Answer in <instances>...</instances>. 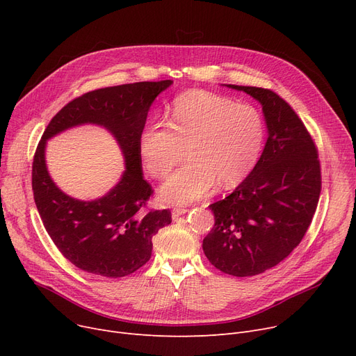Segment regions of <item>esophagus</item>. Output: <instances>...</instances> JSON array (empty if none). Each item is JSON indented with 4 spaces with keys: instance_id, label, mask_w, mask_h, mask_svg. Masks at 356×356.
<instances>
[{
    "instance_id": "esophagus-1",
    "label": "esophagus",
    "mask_w": 356,
    "mask_h": 356,
    "mask_svg": "<svg viewBox=\"0 0 356 356\" xmlns=\"http://www.w3.org/2000/svg\"><path fill=\"white\" fill-rule=\"evenodd\" d=\"M189 212V209H186V208H175L173 211H172V216H173V219H177L179 216H181V215H184V213H188Z\"/></svg>"
}]
</instances>
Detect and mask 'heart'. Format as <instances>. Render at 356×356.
<instances>
[{
	"label": "heart",
	"instance_id": "1",
	"mask_svg": "<svg viewBox=\"0 0 356 356\" xmlns=\"http://www.w3.org/2000/svg\"><path fill=\"white\" fill-rule=\"evenodd\" d=\"M266 124L245 104L204 90L179 97L168 118L148 124L138 149L148 173L164 179L186 156L189 163L160 191L164 202L184 204L209 195L219 181L223 188L244 181L263 152Z\"/></svg>",
	"mask_w": 356,
	"mask_h": 356
}]
</instances>
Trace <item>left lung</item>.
I'll return each mask as SVG.
<instances>
[{"mask_svg":"<svg viewBox=\"0 0 356 356\" xmlns=\"http://www.w3.org/2000/svg\"><path fill=\"white\" fill-rule=\"evenodd\" d=\"M263 106L267 141L250 176L212 203L203 252L218 270L251 277L277 266L303 239L321 196L317 149L293 108L270 89L225 85Z\"/></svg>","mask_w":356,"mask_h":356,"instance_id":"left-lung-1","label":"left lung"}]
</instances>
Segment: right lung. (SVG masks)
Segmentation results:
<instances>
[{
    "label": "right lung",
    "instance_id": "obj_1",
    "mask_svg": "<svg viewBox=\"0 0 356 356\" xmlns=\"http://www.w3.org/2000/svg\"><path fill=\"white\" fill-rule=\"evenodd\" d=\"M173 81L137 82L85 93L63 106L49 122L33 161L37 211L54 245L78 268L108 278L125 277L152 257L153 236L172 222L168 211H144L153 193L141 170L138 140L149 106ZM86 123L105 127L116 138L126 170L108 194L93 201L62 193L45 165L47 141Z\"/></svg>",
    "mask_w": 356,
    "mask_h": 356
}]
</instances>
